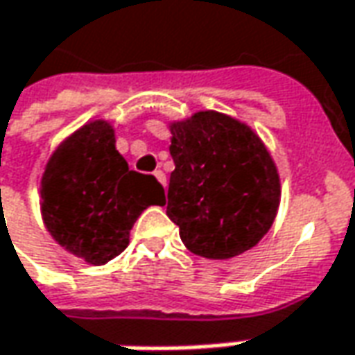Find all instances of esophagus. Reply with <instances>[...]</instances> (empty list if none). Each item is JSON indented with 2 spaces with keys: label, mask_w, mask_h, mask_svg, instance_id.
Wrapping results in <instances>:
<instances>
[{
  "label": "esophagus",
  "mask_w": 355,
  "mask_h": 355,
  "mask_svg": "<svg viewBox=\"0 0 355 355\" xmlns=\"http://www.w3.org/2000/svg\"><path fill=\"white\" fill-rule=\"evenodd\" d=\"M154 175H156V180H158V182H160L162 185L166 187V173L162 172V170H156V172H154Z\"/></svg>",
  "instance_id": "esophagus-1"
}]
</instances>
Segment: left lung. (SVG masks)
<instances>
[{
	"mask_svg": "<svg viewBox=\"0 0 355 355\" xmlns=\"http://www.w3.org/2000/svg\"><path fill=\"white\" fill-rule=\"evenodd\" d=\"M170 132L175 170L166 213L183 244L209 260L254 248L272 228L282 195L279 173L260 137L216 111L172 123Z\"/></svg>",
	"mask_w": 355,
	"mask_h": 355,
	"instance_id": "8db88e82",
	"label": "left lung"
}]
</instances>
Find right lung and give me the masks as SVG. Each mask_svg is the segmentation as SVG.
<instances>
[{"label":"right lung","mask_w":355,"mask_h":355,"mask_svg":"<svg viewBox=\"0 0 355 355\" xmlns=\"http://www.w3.org/2000/svg\"><path fill=\"white\" fill-rule=\"evenodd\" d=\"M150 205H164V187L154 175L128 170L107 121H92L64 140L40 180L50 236L94 266L127 248L130 228Z\"/></svg>","instance_id":"add662e5"}]
</instances>
